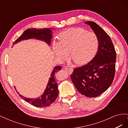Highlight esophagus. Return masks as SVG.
<instances>
[{
	"instance_id": "1",
	"label": "esophagus",
	"mask_w": 128,
	"mask_h": 128,
	"mask_svg": "<svg viewBox=\"0 0 128 128\" xmlns=\"http://www.w3.org/2000/svg\"><path fill=\"white\" fill-rule=\"evenodd\" d=\"M64 70L66 72H67L68 73H69V74H71V73H72V72H73V69H72V68H64Z\"/></svg>"
}]
</instances>
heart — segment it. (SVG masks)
<instances>
[{"label": "heart", "instance_id": "heart-1", "mask_svg": "<svg viewBox=\"0 0 128 128\" xmlns=\"http://www.w3.org/2000/svg\"><path fill=\"white\" fill-rule=\"evenodd\" d=\"M99 46L96 34L82 28H72L61 32L52 45L56 56L64 61L69 54L70 59L78 65L87 64L94 57Z\"/></svg>", "mask_w": 128, "mask_h": 128}]
</instances>
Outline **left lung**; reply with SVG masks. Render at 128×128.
Listing matches in <instances>:
<instances>
[{
	"instance_id": "1",
	"label": "left lung",
	"mask_w": 128,
	"mask_h": 128,
	"mask_svg": "<svg viewBox=\"0 0 128 128\" xmlns=\"http://www.w3.org/2000/svg\"><path fill=\"white\" fill-rule=\"evenodd\" d=\"M99 40L95 56L88 63L75 68L71 75L80 93L89 98L100 96L110 88L115 75L116 53L110 36L94 22L87 21Z\"/></svg>"
}]
</instances>
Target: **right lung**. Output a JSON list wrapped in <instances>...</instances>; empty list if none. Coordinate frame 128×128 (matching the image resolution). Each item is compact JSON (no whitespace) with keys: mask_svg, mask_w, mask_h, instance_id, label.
<instances>
[{"mask_svg":"<svg viewBox=\"0 0 128 128\" xmlns=\"http://www.w3.org/2000/svg\"><path fill=\"white\" fill-rule=\"evenodd\" d=\"M53 29L43 28L36 29L31 28L28 29L24 32L22 35L18 37L15 40L13 45L17 44L22 40H28L29 39H36L45 42L49 46L51 45V38L53 36L52 30ZM13 47V46H12ZM61 69V67L59 66L55 67L52 71L51 77L49 78L47 86L42 94L39 98H29L24 97L21 94H18L19 96L24 99V101L29 102L32 105L38 107H43L49 106L55 101L58 96V84L56 81L55 74ZM15 90L16 88L14 86Z\"/></svg>","mask_w":128,"mask_h":128,"instance_id":"obj_1","label":"right lung"}]
</instances>
